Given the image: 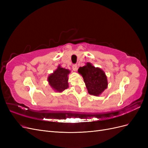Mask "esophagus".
<instances>
[{"label":"esophagus","instance_id":"34e87169","mask_svg":"<svg viewBox=\"0 0 148 148\" xmlns=\"http://www.w3.org/2000/svg\"><path fill=\"white\" fill-rule=\"evenodd\" d=\"M72 69L74 71H76L77 70V64H73L72 65Z\"/></svg>","mask_w":148,"mask_h":148}]
</instances>
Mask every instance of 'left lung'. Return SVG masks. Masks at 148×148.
I'll return each instance as SVG.
<instances>
[{"instance_id":"8db88e82","label":"left lung","mask_w":148,"mask_h":148,"mask_svg":"<svg viewBox=\"0 0 148 148\" xmlns=\"http://www.w3.org/2000/svg\"><path fill=\"white\" fill-rule=\"evenodd\" d=\"M78 73L82 75L88 92L94 96H99L107 87V77L99 68H95L90 63L79 67Z\"/></svg>"}]
</instances>
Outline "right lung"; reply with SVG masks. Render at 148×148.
<instances>
[{
  "mask_svg": "<svg viewBox=\"0 0 148 148\" xmlns=\"http://www.w3.org/2000/svg\"><path fill=\"white\" fill-rule=\"evenodd\" d=\"M70 71L59 66L54 72L50 75L48 82L51 87L58 92H62L69 87L68 75Z\"/></svg>",
  "mask_w": 148,
  "mask_h": 148,
  "instance_id": "right-lung-1",
  "label": "right lung"
}]
</instances>
